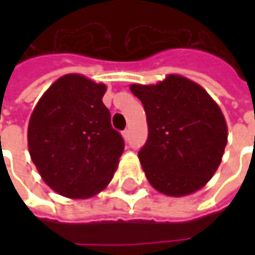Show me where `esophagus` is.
I'll return each instance as SVG.
<instances>
[{
	"label": "esophagus",
	"mask_w": 255,
	"mask_h": 255,
	"mask_svg": "<svg viewBox=\"0 0 255 255\" xmlns=\"http://www.w3.org/2000/svg\"><path fill=\"white\" fill-rule=\"evenodd\" d=\"M123 136H124V139H126V140H128V139H129V129H124V131H123Z\"/></svg>",
	"instance_id": "1"
}]
</instances>
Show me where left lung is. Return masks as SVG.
I'll return each mask as SVG.
<instances>
[{
  "label": "left lung",
  "mask_w": 255,
  "mask_h": 255,
  "mask_svg": "<svg viewBox=\"0 0 255 255\" xmlns=\"http://www.w3.org/2000/svg\"><path fill=\"white\" fill-rule=\"evenodd\" d=\"M129 89L146 112L149 135L138 157L150 184L171 197L203 187L217 171L228 138L219 105L179 75Z\"/></svg>",
  "instance_id": "1"
}]
</instances>
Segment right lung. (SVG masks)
<instances>
[{"instance_id": "1", "label": "right lung", "mask_w": 255, "mask_h": 255, "mask_svg": "<svg viewBox=\"0 0 255 255\" xmlns=\"http://www.w3.org/2000/svg\"><path fill=\"white\" fill-rule=\"evenodd\" d=\"M106 87L82 75H65L32 112L28 150L42 179L68 198H89L108 186L124 151L104 105Z\"/></svg>"}]
</instances>
